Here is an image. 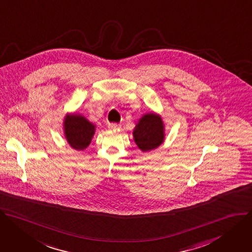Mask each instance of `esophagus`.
Instances as JSON below:
<instances>
[{
  "mask_svg": "<svg viewBox=\"0 0 252 252\" xmlns=\"http://www.w3.org/2000/svg\"><path fill=\"white\" fill-rule=\"evenodd\" d=\"M108 127H109L110 129L117 130V129H119L121 126H120V124H117V123H109V124H108Z\"/></svg>",
  "mask_w": 252,
  "mask_h": 252,
  "instance_id": "34e87169",
  "label": "esophagus"
}]
</instances>
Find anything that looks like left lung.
<instances>
[{"label": "left lung", "instance_id": "1", "mask_svg": "<svg viewBox=\"0 0 252 252\" xmlns=\"http://www.w3.org/2000/svg\"><path fill=\"white\" fill-rule=\"evenodd\" d=\"M164 126L160 116L150 113L143 116L133 132L134 140L142 151L157 148L164 139Z\"/></svg>", "mask_w": 252, "mask_h": 252}]
</instances>
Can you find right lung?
I'll return each instance as SVG.
<instances>
[{
    "instance_id": "right-lung-1",
    "label": "right lung",
    "mask_w": 252,
    "mask_h": 252,
    "mask_svg": "<svg viewBox=\"0 0 252 252\" xmlns=\"http://www.w3.org/2000/svg\"><path fill=\"white\" fill-rule=\"evenodd\" d=\"M67 141L77 150H84L91 142L95 127L85 117L73 114L67 115L64 121Z\"/></svg>"
}]
</instances>
